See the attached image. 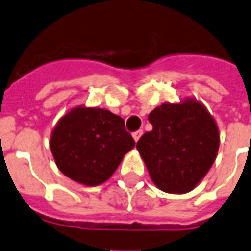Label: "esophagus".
Wrapping results in <instances>:
<instances>
[{"label":"esophagus","instance_id":"34e87169","mask_svg":"<svg viewBox=\"0 0 251 251\" xmlns=\"http://www.w3.org/2000/svg\"><path fill=\"white\" fill-rule=\"evenodd\" d=\"M142 134H143V130H136V131L132 132V138H134L135 142H138L140 136H142Z\"/></svg>","mask_w":251,"mask_h":251}]
</instances>
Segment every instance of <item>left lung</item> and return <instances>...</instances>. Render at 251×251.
Instances as JSON below:
<instances>
[{
	"label": "left lung",
	"mask_w": 251,
	"mask_h": 251,
	"mask_svg": "<svg viewBox=\"0 0 251 251\" xmlns=\"http://www.w3.org/2000/svg\"><path fill=\"white\" fill-rule=\"evenodd\" d=\"M153 126L136 148L151 179L164 192L185 193L206 175L219 148V131L211 115L199 101L165 103L151 112Z\"/></svg>",
	"instance_id": "1"
}]
</instances>
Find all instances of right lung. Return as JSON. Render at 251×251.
Here are the masks:
<instances>
[{
	"label": "right lung",
	"mask_w": 251,
	"mask_h": 251,
	"mask_svg": "<svg viewBox=\"0 0 251 251\" xmlns=\"http://www.w3.org/2000/svg\"><path fill=\"white\" fill-rule=\"evenodd\" d=\"M135 142L120 116L75 108L55 126L50 142L59 170L75 182L98 185L111 178Z\"/></svg>",
	"instance_id": "obj_1"
}]
</instances>
